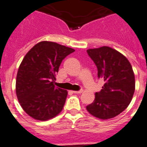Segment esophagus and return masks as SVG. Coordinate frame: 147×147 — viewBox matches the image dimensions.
Masks as SVG:
<instances>
[{
  "label": "esophagus",
  "instance_id": "esophagus-1",
  "mask_svg": "<svg viewBox=\"0 0 147 147\" xmlns=\"http://www.w3.org/2000/svg\"><path fill=\"white\" fill-rule=\"evenodd\" d=\"M83 90H74V91H72V92L74 93V94H81V93H83Z\"/></svg>",
  "mask_w": 147,
  "mask_h": 147
}]
</instances>
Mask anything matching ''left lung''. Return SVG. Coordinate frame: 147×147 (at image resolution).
Listing matches in <instances>:
<instances>
[{"label":"left lung","mask_w":147,"mask_h":147,"mask_svg":"<svg viewBox=\"0 0 147 147\" xmlns=\"http://www.w3.org/2000/svg\"><path fill=\"white\" fill-rule=\"evenodd\" d=\"M86 52L98 67V78L105 81L86 110L101 120L113 118L128 106L134 95L136 81L131 64L125 56L109 46Z\"/></svg>","instance_id":"obj_1"}]
</instances>
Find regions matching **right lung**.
<instances>
[{
	"label": "right lung",
	"mask_w": 147,
	"mask_h": 147,
	"mask_svg": "<svg viewBox=\"0 0 147 147\" xmlns=\"http://www.w3.org/2000/svg\"><path fill=\"white\" fill-rule=\"evenodd\" d=\"M74 51L42 41L25 55L18 69L16 93L21 107L34 120H50L63 109L67 91L54 86L56 74L62 61Z\"/></svg>",
	"instance_id": "obj_1"
}]
</instances>
